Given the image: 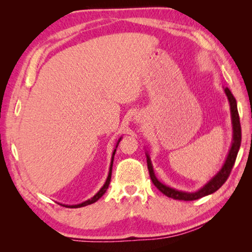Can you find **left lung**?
Segmentation results:
<instances>
[{"label":"left lung","instance_id":"left-lung-1","mask_svg":"<svg viewBox=\"0 0 252 252\" xmlns=\"http://www.w3.org/2000/svg\"><path fill=\"white\" fill-rule=\"evenodd\" d=\"M225 95L228 96L229 103H230V111H231V121H232V130H233V135H232V144L231 148H230L227 159H225L224 164L222 168L220 169V171L213 177L210 181L207 182L201 189L195 191V192H186V191H180L177 189H173V188H170L168 186L161 183L158 180L155 171H153V167L151 163L150 156L147 155V163H148V169L149 173H150V178L158 189H159L162 193L167 195L169 198L176 199V200H185V201H192V200H198L202 197H206V195L211 194L216 192L217 190L220 189L221 186L227 181V179L230 176V172L233 168L234 162H236V158L238 155L239 149H240L241 144V126H240V119H239V113H238V108H237V101L232 95L231 91L229 90L228 88H223Z\"/></svg>","mask_w":252,"mask_h":252}]
</instances>
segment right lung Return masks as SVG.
<instances>
[{
	"label": "right lung",
	"instance_id": "1",
	"mask_svg": "<svg viewBox=\"0 0 252 252\" xmlns=\"http://www.w3.org/2000/svg\"><path fill=\"white\" fill-rule=\"evenodd\" d=\"M120 141H121V138L119 139V141H118V143H117V147H116V149H114V151H113V153H112V159H111V164H110V170H109L108 178H106L105 183L103 185V187L101 188L99 192H97V193L94 195V197H92L91 199H89V200H87V201H84V202H82V203L73 204V206H67V204H62L63 207H67V208H81V207H85V206H88V204L94 203L95 201H97V200H99V199L102 197V195H103V194L105 193V191H106V189H108V188H109L110 181H111V174H112V165H113V158H114V155H116L118 144H119V142H120Z\"/></svg>",
	"mask_w": 252,
	"mask_h": 252
}]
</instances>
